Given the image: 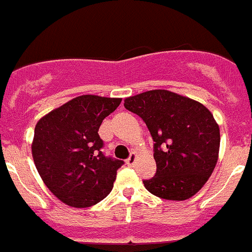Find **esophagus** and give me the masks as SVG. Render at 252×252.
<instances>
[{"label":"esophagus","mask_w":252,"mask_h":252,"mask_svg":"<svg viewBox=\"0 0 252 252\" xmlns=\"http://www.w3.org/2000/svg\"><path fill=\"white\" fill-rule=\"evenodd\" d=\"M135 162H136V153L135 151H132V153L130 154V157L127 158V160H126V164L130 166L135 165Z\"/></svg>","instance_id":"esophagus-1"}]
</instances>
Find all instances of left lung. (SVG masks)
I'll list each match as a JSON object with an SVG mask.
<instances>
[{
  "mask_svg": "<svg viewBox=\"0 0 252 252\" xmlns=\"http://www.w3.org/2000/svg\"><path fill=\"white\" fill-rule=\"evenodd\" d=\"M154 140L157 173L142 180L151 194L169 201L193 197L206 184L217 164L220 127L202 103L164 90L125 99Z\"/></svg>",
  "mask_w": 252,
  "mask_h": 252,
  "instance_id": "obj_1",
  "label": "left lung"
}]
</instances>
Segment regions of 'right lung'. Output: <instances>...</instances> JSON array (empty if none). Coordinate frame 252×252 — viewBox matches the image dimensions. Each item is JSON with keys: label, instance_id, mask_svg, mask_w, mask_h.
Here are the masks:
<instances>
[{"label": "right lung", "instance_id": "1", "mask_svg": "<svg viewBox=\"0 0 252 252\" xmlns=\"http://www.w3.org/2000/svg\"><path fill=\"white\" fill-rule=\"evenodd\" d=\"M121 98L79 95L35 126L32 158L40 177L63 203L86 208L112 190L124 160L106 157L98 130Z\"/></svg>", "mask_w": 252, "mask_h": 252}]
</instances>
